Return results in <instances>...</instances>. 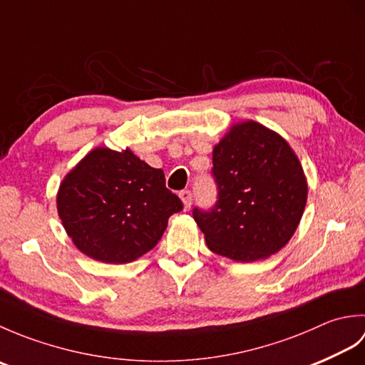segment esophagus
Returning a JSON list of instances; mask_svg holds the SVG:
<instances>
[{
  "label": "esophagus",
  "instance_id": "obj_1",
  "mask_svg": "<svg viewBox=\"0 0 365 365\" xmlns=\"http://www.w3.org/2000/svg\"><path fill=\"white\" fill-rule=\"evenodd\" d=\"M178 196H180V199H182L185 210H188V208L191 207V202H192L191 191L190 190H183V191H180V195H178Z\"/></svg>",
  "mask_w": 365,
  "mask_h": 365
}]
</instances>
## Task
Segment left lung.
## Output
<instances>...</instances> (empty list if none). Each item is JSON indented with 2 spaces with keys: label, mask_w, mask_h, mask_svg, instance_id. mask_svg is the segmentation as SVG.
Here are the masks:
<instances>
[{
  "label": "left lung",
  "mask_w": 365,
  "mask_h": 365,
  "mask_svg": "<svg viewBox=\"0 0 365 365\" xmlns=\"http://www.w3.org/2000/svg\"><path fill=\"white\" fill-rule=\"evenodd\" d=\"M212 173L218 202L192 212L208 250L243 263L281 251L307 202L304 170L290 144L255 120L234 123L213 147Z\"/></svg>",
  "instance_id": "left-lung-1"
}]
</instances>
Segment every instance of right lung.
<instances>
[{
    "instance_id": "add662e5",
    "label": "right lung",
    "mask_w": 365,
    "mask_h": 365,
    "mask_svg": "<svg viewBox=\"0 0 365 365\" xmlns=\"http://www.w3.org/2000/svg\"><path fill=\"white\" fill-rule=\"evenodd\" d=\"M58 215L78 250L103 263H130L153 250L183 208L165 173L128 147H96L59 185Z\"/></svg>"
}]
</instances>
